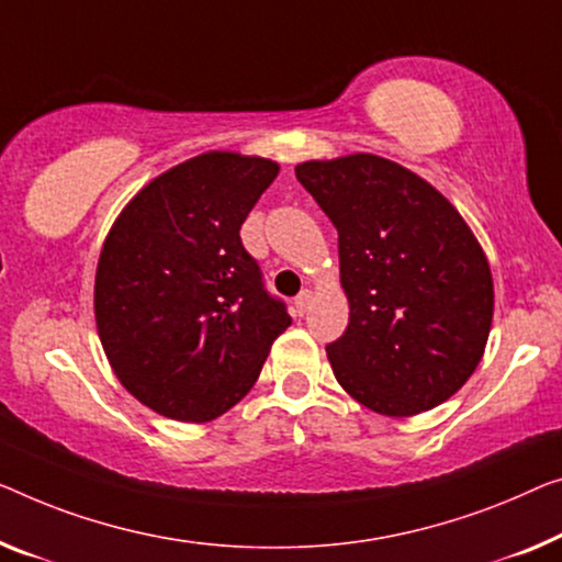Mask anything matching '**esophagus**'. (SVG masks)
I'll return each instance as SVG.
<instances>
[{
  "instance_id": "34e87169",
  "label": "esophagus",
  "mask_w": 562,
  "mask_h": 562,
  "mask_svg": "<svg viewBox=\"0 0 562 562\" xmlns=\"http://www.w3.org/2000/svg\"><path fill=\"white\" fill-rule=\"evenodd\" d=\"M310 303H313V295H310V290L300 292V295L295 297V315L303 317L307 310H310Z\"/></svg>"
}]
</instances>
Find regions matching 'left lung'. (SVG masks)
Instances as JSON below:
<instances>
[{"mask_svg": "<svg viewBox=\"0 0 562 562\" xmlns=\"http://www.w3.org/2000/svg\"><path fill=\"white\" fill-rule=\"evenodd\" d=\"M297 181L338 229L350 321L325 346L335 379L383 416H414L464 386L490 338V262L422 176L373 154L305 161Z\"/></svg>", "mask_w": 562, "mask_h": 562, "instance_id": "obj_1", "label": "left lung"}]
</instances>
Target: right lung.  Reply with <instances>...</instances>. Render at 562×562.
<instances>
[{
	"label": "right lung",
	"instance_id": "1",
	"mask_svg": "<svg viewBox=\"0 0 562 562\" xmlns=\"http://www.w3.org/2000/svg\"><path fill=\"white\" fill-rule=\"evenodd\" d=\"M270 158L209 150L128 201L95 272V323L128 393L204 424L247 396L292 323L239 229L278 176Z\"/></svg>",
	"mask_w": 562,
	"mask_h": 562
}]
</instances>
